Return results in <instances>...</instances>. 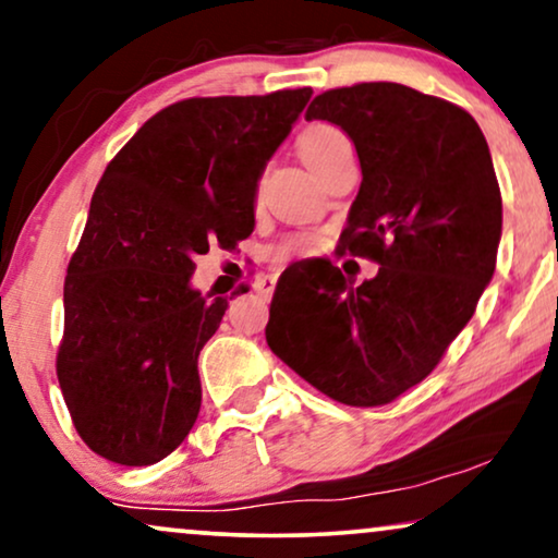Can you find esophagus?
Returning a JSON list of instances; mask_svg holds the SVG:
<instances>
[{"mask_svg": "<svg viewBox=\"0 0 558 558\" xmlns=\"http://www.w3.org/2000/svg\"><path fill=\"white\" fill-rule=\"evenodd\" d=\"M255 291L263 295V299L267 301L275 291V275H257L255 280Z\"/></svg>", "mask_w": 558, "mask_h": 558, "instance_id": "1", "label": "esophagus"}]
</instances>
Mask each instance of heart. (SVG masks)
<instances>
[{
    "mask_svg": "<svg viewBox=\"0 0 558 558\" xmlns=\"http://www.w3.org/2000/svg\"><path fill=\"white\" fill-rule=\"evenodd\" d=\"M349 147L352 145H349L344 132L337 128H329V124H316V128L303 132L299 140L301 158L306 160V166L314 170V173H318V170H322L333 155L341 150H349ZM318 244H322V234L316 232L291 234L275 247V257L288 259L293 255H308V252H314L318 247Z\"/></svg>",
    "mask_w": 558,
    "mask_h": 558,
    "instance_id": "b5f03b06",
    "label": "heart"
}]
</instances>
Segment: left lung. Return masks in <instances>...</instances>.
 <instances>
[{
	"instance_id": "obj_1",
	"label": "left lung",
	"mask_w": 558,
	"mask_h": 558,
	"mask_svg": "<svg viewBox=\"0 0 558 558\" xmlns=\"http://www.w3.org/2000/svg\"><path fill=\"white\" fill-rule=\"evenodd\" d=\"M306 119L356 147L339 252L380 270L362 286L326 257L286 270L267 347L337 403H392L439 365L493 280L502 198L487 140L462 107L390 81L318 94Z\"/></svg>"
}]
</instances>
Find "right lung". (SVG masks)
<instances>
[{"label": "right lung", "mask_w": 558, "mask_h": 558, "mask_svg": "<svg viewBox=\"0 0 558 558\" xmlns=\"http://www.w3.org/2000/svg\"><path fill=\"white\" fill-rule=\"evenodd\" d=\"M311 94L175 101L104 170L65 275L56 360L73 426L99 457L155 464L196 423L198 352L240 291L211 301L191 288L193 257L252 234L259 175Z\"/></svg>", "instance_id": "obj_1"}]
</instances>
